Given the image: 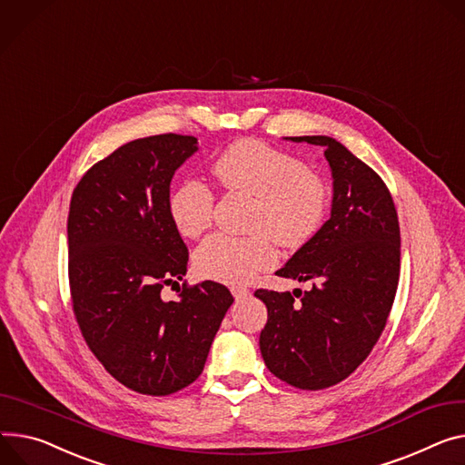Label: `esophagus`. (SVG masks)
<instances>
[{"label":"esophagus","mask_w":465,"mask_h":465,"mask_svg":"<svg viewBox=\"0 0 465 465\" xmlns=\"http://www.w3.org/2000/svg\"><path fill=\"white\" fill-rule=\"evenodd\" d=\"M231 292H232V296H234L236 300H243V298L249 296V289L243 287V284H234V287L231 289Z\"/></svg>","instance_id":"1"}]
</instances>
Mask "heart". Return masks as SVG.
Returning a JSON list of instances; mask_svg holds the SVG:
<instances>
[{"label":"heart","mask_w":465,"mask_h":465,"mask_svg":"<svg viewBox=\"0 0 465 465\" xmlns=\"http://www.w3.org/2000/svg\"><path fill=\"white\" fill-rule=\"evenodd\" d=\"M212 173L227 192L255 197L252 236L213 234L193 255L201 277L220 282H245L275 262L274 238L282 247L307 243L322 227L330 188L305 163L262 141L243 139L225 149ZM216 195L212 188L188 178L169 197V216L186 238L201 236L213 220Z\"/></svg>","instance_id":"heart-1"}]
</instances>
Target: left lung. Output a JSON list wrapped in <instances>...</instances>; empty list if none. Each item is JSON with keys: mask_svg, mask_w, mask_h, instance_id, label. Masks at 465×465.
Listing matches in <instances>:
<instances>
[{"mask_svg": "<svg viewBox=\"0 0 465 465\" xmlns=\"http://www.w3.org/2000/svg\"><path fill=\"white\" fill-rule=\"evenodd\" d=\"M324 147L333 173L331 218L275 273L311 281L291 292L259 289L268 307L261 353L268 371L305 391L346 380L378 342L401 275V227L381 176L326 135H303Z\"/></svg>", "mask_w": 465, "mask_h": 465, "instance_id": "obj_1", "label": "left lung"}]
</instances>
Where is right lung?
<instances>
[{"label":"right lung","mask_w":465,"mask_h":465,"mask_svg":"<svg viewBox=\"0 0 465 465\" xmlns=\"http://www.w3.org/2000/svg\"><path fill=\"white\" fill-rule=\"evenodd\" d=\"M197 151L193 135L126 143L96 162L70 199L68 284L80 331L102 367L141 395L193 383L234 302L216 281L183 282L188 247L169 216L174 171Z\"/></svg>","instance_id":"obj_1"}]
</instances>
